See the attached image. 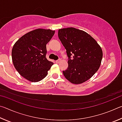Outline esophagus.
<instances>
[{"label": "esophagus", "mask_w": 122, "mask_h": 122, "mask_svg": "<svg viewBox=\"0 0 122 122\" xmlns=\"http://www.w3.org/2000/svg\"><path fill=\"white\" fill-rule=\"evenodd\" d=\"M60 62H61L60 59H58V60H57L55 61V62H56V63H59Z\"/></svg>", "instance_id": "1"}]
</instances>
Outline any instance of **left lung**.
<instances>
[{
  "instance_id": "8db88e82",
  "label": "left lung",
  "mask_w": 122,
  "mask_h": 122,
  "mask_svg": "<svg viewBox=\"0 0 122 122\" xmlns=\"http://www.w3.org/2000/svg\"><path fill=\"white\" fill-rule=\"evenodd\" d=\"M58 36L66 49L68 67L63 74L72 83L80 84L93 76L101 65L102 49L83 30L73 27L60 29Z\"/></svg>"
}]
</instances>
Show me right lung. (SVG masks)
I'll return each instance as SVG.
<instances>
[{
	"label": "right lung",
	"instance_id": "obj_1",
	"mask_svg": "<svg viewBox=\"0 0 122 122\" xmlns=\"http://www.w3.org/2000/svg\"><path fill=\"white\" fill-rule=\"evenodd\" d=\"M55 30L36 29L21 36L12 51L13 65L20 75L31 82H38L46 77L53 65L46 58V44Z\"/></svg>",
	"mask_w": 122,
	"mask_h": 122
}]
</instances>
